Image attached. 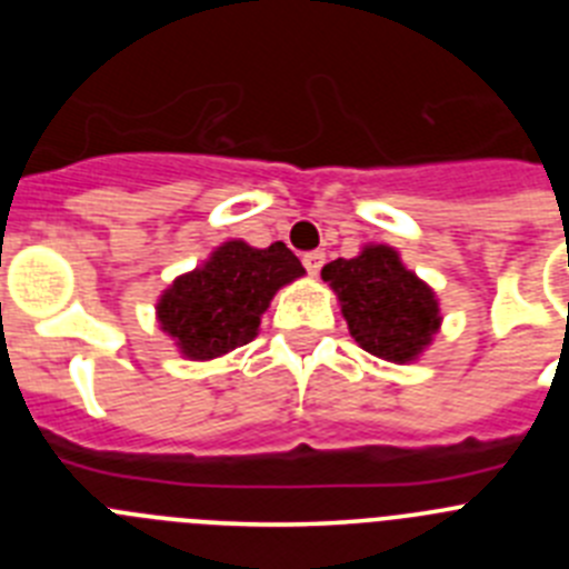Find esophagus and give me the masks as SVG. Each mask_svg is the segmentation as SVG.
Segmentation results:
<instances>
[{"mask_svg":"<svg viewBox=\"0 0 569 569\" xmlns=\"http://www.w3.org/2000/svg\"><path fill=\"white\" fill-rule=\"evenodd\" d=\"M301 261H305V268H308L310 276H319L321 264H325V253H321V250H313V253H305Z\"/></svg>","mask_w":569,"mask_h":569,"instance_id":"34e87169","label":"esophagus"}]
</instances>
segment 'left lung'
Segmentation results:
<instances>
[{"label":"left lung","instance_id":"left-lung-1","mask_svg":"<svg viewBox=\"0 0 569 569\" xmlns=\"http://www.w3.org/2000/svg\"><path fill=\"white\" fill-rule=\"evenodd\" d=\"M321 279L339 299L356 345L379 359L410 365L441 330L439 296L390 244L370 241L353 259L325 264Z\"/></svg>","mask_w":569,"mask_h":569}]
</instances>
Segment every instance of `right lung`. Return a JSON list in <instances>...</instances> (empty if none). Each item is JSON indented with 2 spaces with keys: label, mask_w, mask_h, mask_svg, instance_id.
<instances>
[{
  "label": "right lung",
  "mask_w": 569,
  "mask_h": 569,
  "mask_svg": "<svg viewBox=\"0 0 569 569\" xmlns=\"http://www.w3.org/2000/svg\"><path fill=\"white\" fill-rule=\"evenodd\" d=\"M301 276L305 268L284 241L253 248L228 239L202 264L170 281L156 301V321L184 359H219L256 339L273 296Z\"/></svg>",
  "instance_id": "1"
}]
</instances>
